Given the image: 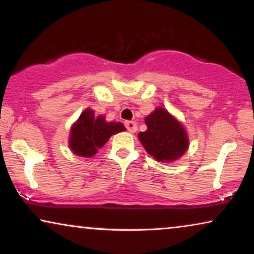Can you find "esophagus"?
Here are the masks:
<instances>
[{
	"mask_svg": "<svg viewBox=\"0 0 254 254\" xmlns=\"http://www.w3.org/2000/svg\"><path fill=\"white\" fill-rule=\"evenodd\" d=\"M125 127H127V131H129V132H136V130H137V124L134 123L133 121H127V122H125Z\"/></svg>",
	"mask_w": 254,
	"mask_h": 254,
	"instance_id": "esophagus-1",
	"label": "esophagus"
}]
</instances>
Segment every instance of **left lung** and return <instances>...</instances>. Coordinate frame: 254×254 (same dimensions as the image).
Wrapping results in <instances>:
<instances>
[{
  "mask_svg": "<svg viewBox=\"0 0 254 254\" xmlns=\"http://www.w3.org/2000/svg\"><path fill=\"white\" fill-rule=\"evenodd\" d=\"M146 131L138 133L144 149L158 162H175L189 149V136L177 118L164 108H156L145 117Z\"/></svg>",
  "mask_w": 254,
  "mask_h": 254,
  "instance_id": "left-lung-1",
  "label": "left lung"
}]
</instances>
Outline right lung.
Here are the masks:
<instances>
[{
    "mask_svg": "<svg viewBox=\"0 0 254 254\" xmlns=\"http://www.w3.org/2000/svg\"><path fill=\"white\" fill-rule=\"evenodd\" d=\"M125 130L121 122H107L105 116L96 117L92 109H85L70 129L69 147L76 156L91 158L112 134Z\"/></svg>",
    "mask_w": 254,
    "mask_h": 254,
    "instance_id": "obj_1",
    "label": "right lung"
}]
</instances>
